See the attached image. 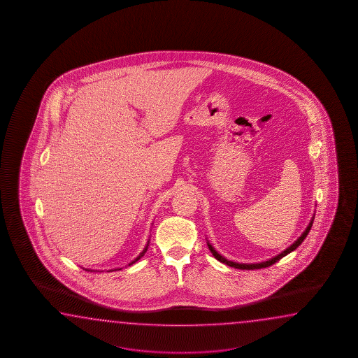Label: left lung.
<instances>
[{
    "label": "left lung",
    "mask_w": 358,
    "mask_h": 358,
    "mask_svg": "<svg viewBox=\"0 0 358 358\" xmlns=\"http://www.w3.org/2000/svg\"><path fill=\"white\" fill-rule=\"evenodd\" d=\"M313 217H315V216H313ZM313 217H312L311 221H310L308 227H307L303 233H302V236H299L294 243L289 245L285 251H282V253H279L278 256H275L273 259H267V261H264V262H257V264H239V262H233V261H229V259H225V257H222L220 253H217V251H216V250L213 248V245L208 243V242H207V245H208V248H210L211 253L215 256V259H219L220 262L225 264V265H228V266L236 267V268H241V270H255V268H262V267L271 266V265H274L275 262H278L279 259H282L284 256H287V255L290 253V252L294 251V250L297 248L298 245L303 242L304 238L307 236L308 231L311 230L312 224H313Z\"/></svg>",
    "instance_id": "obj_1"
}]
</instances>
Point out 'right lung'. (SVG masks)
I'll list each match as a JSON object with an SVG mask.
<instances>
[{"label":"right lung","instance_id":"obj_1","mask_svg":"<svg viewBox=\"0 0 358 358\" xmlns=\"http://www.w3.org/2000/svg\"><path fill=\"white\" fill-rule=\"evenodd\" d=\"M148 245H150V241H148V242H147V245H145V250H143V251L141 252V253H139V256H138L137 259H133V261H131V262H130L129 265H133V264H134V262H137L138 259H141V257H142V256H143V255H145V252H147V250H148ZM84 270H87V271H94V270H90V268H84ZM115 270H122V268H114V270H108V271H115Z\"/></svg>","mask_w":358,"mask_h":358}]
</instances>
